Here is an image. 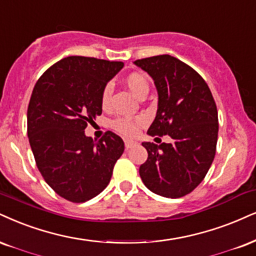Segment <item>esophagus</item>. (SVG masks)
I'll return each instance as SVG.
<instances>
[{
  "label": "esophagus",
  "instance_id": "obj_1",
  "mask_svg": "<svg viewBox=\"0 0 256 256\" xmlns=\"http://www.w3.org/2000/svg\"><path fill=\"white\" fill-rule=\"evenodd\" d=\"M136 144H138V142H136V141H134V140H129V138H126V140H124V146H126V148H127V150H129V148H132L134 146H136Z\"/></svg>",
  "mask_w": 256,
  "mask_h": 256
}]
</instances>
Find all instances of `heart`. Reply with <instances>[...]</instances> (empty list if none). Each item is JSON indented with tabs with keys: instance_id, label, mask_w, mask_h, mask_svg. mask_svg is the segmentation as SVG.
<instances>
[{
	"instance_id": "obj_1",
	"label": "heart",
	"mask_w": 256,
	"mask_h": 256,
	"mask_svg": "<svg viewBox=\"0 0 256 256\" xmlns=\"http://www.w3.org/2000/svg\"><path fill=\"white\" fill-rule=\"evenodd\" d=\"M126 84L129 88V90L133 92L138 98H142L146 96L150 91V82L147 77L140 72H132L126 77ZM112 86L108 83L103 86L102 92H100V106L103 109L109 108L110 100H112ZM144 122L142 118H118L112 121V128L116 132L121 133L127 136H133L136 134L138 127Z\"/></svg>"
}]
</instances>
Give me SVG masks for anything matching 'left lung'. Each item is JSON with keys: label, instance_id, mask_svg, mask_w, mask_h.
Here are the masks:
<instances>
[{"label": "left lung", "instance_id": "obj_1", "mask_svg": "<svg viewBox=\"0 0 256 256\" xmlns=\"http://www.w3.org/2000/svg\"><path fill=\"white\" fill-rule=\"evenodd\" d=\"M153 78L159 102L150 136L170 135L171 144L142 142L144 184L154 194L179 198L200 184L216 154L218 115L212 94L191 66L168 54L135 60Z\"/></svg>", "mask_w": 256, "mask_h": 256}]
</instances>
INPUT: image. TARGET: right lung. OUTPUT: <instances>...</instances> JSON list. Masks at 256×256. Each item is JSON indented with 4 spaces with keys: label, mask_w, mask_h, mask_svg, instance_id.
<instances>
[{
    "label": "right lung",
    "mask_w": 256,
    "mask_h": 256,
    "mask_svg": "<svg viewBox=\"0 0 256 256\" xmlns=\"http://www.w3.org/2000/svg\"><path fill=\"white\" fill-rule=\"evenodd\" d=\"M122 68V62L71 56L47 68L32 92L27 134L36 164L53 191L72 203L100 194L124 150L112 132L98 141L84 133L102 114L103 86Z\"/></svg>",
    "instance_id": "right-lung-1"
}]
</instances>
